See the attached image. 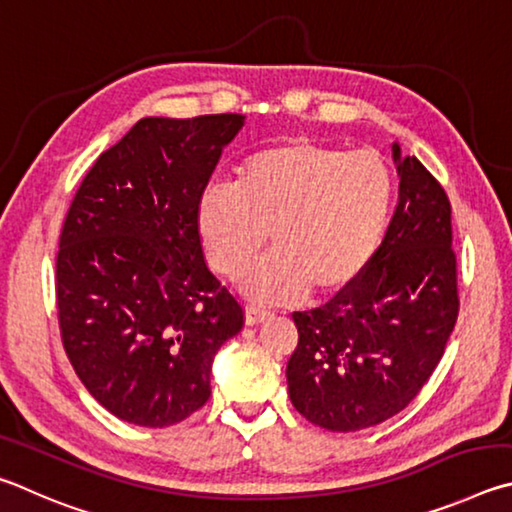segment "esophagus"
<instances>
[{
    "mask_svg": "<svg viewBox=\"0 0 512 512\" xmlns=\"http://www.w3.org/2000/svg\"><path fill=\"white\" fill-rule=\"evenodd\" d=\"M267 317H270V312H267V310L254 308V306H247V308H245V324H247V326L263 324V321H265Z\"/></svg>",
    "mask_w": 512,
    "mask_h": 512,
    "instance_id": "1",
    "label": "esophagus"
}]
</instances>
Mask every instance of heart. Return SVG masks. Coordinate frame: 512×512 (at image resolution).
<instances>
[{
  "label": "heart",
  "mask_w": 512,
  "mask_h": 512,
  "mask_svg": "<svg viewBox=\"0 0 512 512\" xmlns=\"http://www.w3.org/2000/svg\"><path fill=\"white\" fill-rule=\"evenodd\" d=\"M396 177L375 150L348 152L310 139L267 146L242 161L236 182H213L195 204V227L220 274L247 267L240 290L258 303L335 294L360 276L387 233Z\"/></svg>",
  "instance_id": "obj_1"
}]
</instances>
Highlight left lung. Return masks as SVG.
Returning <instances> with one entry per match:
<instances>
[{
	"label": "left lung",
	"mask_w": 512,
	"mask_h": 512,
	"mask_svg": "<svg viewBox=\"0 0 512 512\" xmlns=\"http://www.w3.org/2000/svg\"><path fill=\"white\" fill-rule=\"evenodd\" d=\"M393 161L398 204L371 263L326 306L292 315L299 344L285 371L290 400L330 432H360L405 409L459 317L450 200L398 143Z\"/></svg>",
	"instance_id": "obj_1"
}]
</instances>
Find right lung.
<instances>
[{
    "label": "right lung",
    "mask_w": 512,
    "mask_h": 512,
    "mask_svg": "<svg viewBox=\"0 0 512 512\" xmlns=\"http://www.w3.org/2000/svg\"><path fill=\"white\" fill-rule=\"evenodd\" d=\"M242 114L146 116L89 168L62 224V344L98 405L168 427L211 396L220 346L242 308L204 263L197 197Z\"/></svg>",
    "instance_id": "add662e5"
}]
</instances>
